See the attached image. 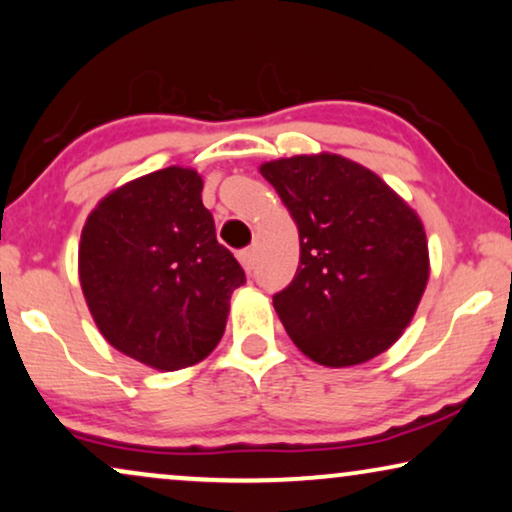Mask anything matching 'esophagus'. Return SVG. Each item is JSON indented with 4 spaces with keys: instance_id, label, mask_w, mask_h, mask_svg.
I'll return each mask as SVG.
<instances>
[{
    "instance_id": "1",
    "label": "esophagus",
    "mask_w": 512,
    "mask_h": 512,
    "mask_svg": "<svg viewBox=\"0 0 512 512\" xmlns=\"http://www.w3.org/2000/svg\"><path fill=\"white\" fill-rule=\"evenodd\" d=\"M237 258H240V263L244 265V270H247V272L254 270V265H256V254H254V249H242L240 254H237Z\"/></svg>"
}]
</instances>
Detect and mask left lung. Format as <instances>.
Listing matches in <instances>:
<instances>
[{"instance_id":"1","label":"left lung","mask_w":512,"mask_h":512,"mask_svg":"<svg viewBox=\"0 0 512 512\" xmlns=\"http://www.w3.org/2000/svg\"><path fill=\"white\" fill-rule=\"evenodd\" d=\"M261 174L300 237L296 277L272 296L289 338L328 368L382 354L410 324L429 279L419 216L375 172L335 153L270 160Z\"/></svg>"}]
</instances>
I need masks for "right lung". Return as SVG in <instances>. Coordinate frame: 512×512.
I'll list each match as a JSON object with an SVG mask.
<instances>
[{"mask_svg": "<svg viewBox=\"0 0 512 512\" xmlns=\"http://www.w3.org/2000/svg\"><path fill=\"white\" fill-rule=\"evenodd\" d=\"M79 279L109 345L156 370L205 359L247 282L216 242L202 177L188 167L151 172L100 200L81 233Z\"/></svg>", "mask_w": 512, "mask_h": 512, "instance_id": "obj_1", "label": "right lung"}]
</instances>
